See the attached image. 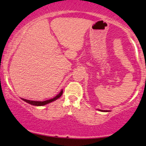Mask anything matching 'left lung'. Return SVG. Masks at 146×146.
Wrapping results in <instances>:
<instances>
[{"label":"left lung","instance_id":"obj_1","mask_svg":"<svg viewBox=\"0 0 146 146\" xmlns=\"http://www.w3.org/2000/svg\"><path fill=\"white\" fill-rule=\"evenodd\" d=\"M100 111H103V112H108L109 110H100Z\"/></svg>","mask_w":146,"mask_h":146}]
</instances>
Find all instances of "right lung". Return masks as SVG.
Masks as SVG:
<instances>
[{
	"mask_svg": "<svg viewBox=\"0 0 146 146\" xmlns=\"http://www.w3.org/2000/svg\"><path fill=\"white\" fill-rule=\"evenodd\" d=\"M63 93V90H62L60 91V93L58 95H57L55 98L51 99V100H46V101H43V102H39V101H31V100H25V99H23L21 98L23 101L26 102L27 103L29 104L33 105V106H44L47 104L51 103V102L55 101V100H58V98H60V97L62 96Z\"/></svg>",
	"mask_w": 146,
	"mask_h": 146,
	"instance_id": "add662e5",
	"label": "right lung"
}]
</instances>
